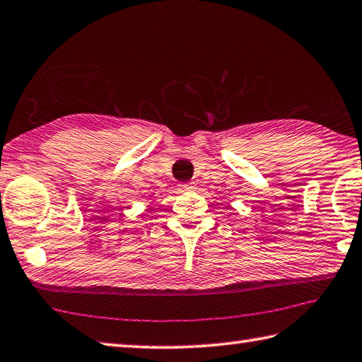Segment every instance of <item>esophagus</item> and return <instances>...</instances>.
Masks as SVG:
<instances>
[{
  "label": "esophagus",
  "instance_id": "esophagus-1",
  "mask_svg": "<svg viewBox=\"0 0 362 362\" xmlns=\"http://www.w3.org/2000/svg\"><path fill=\"white\" fill-rule=\"evenodd\" d=\"M179 188H180V191H187V189H191V188H193V183H180Z\"/></svg>",
  "mask_w": 362,
  "mask_h": 362
}]
</instances>
